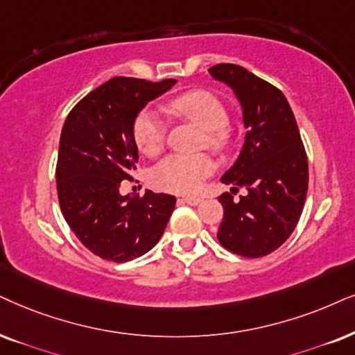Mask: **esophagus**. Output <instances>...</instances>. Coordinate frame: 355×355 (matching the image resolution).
<instances>
[{
    "mask_svg": "<svg viewBox=\"0 0 355 355\" xmlns=\"http://www.w3.org/2000/svg\"><path fill=\"white\" fill-rule=\"evenodd\" d=\"M183 201H185L187 205H191V206H198V205H201V198H195V196H185V198H183Z\"/></svg>",
    "mask_w": 355,
    "mask_h": 355,
    "instance_id": "esophagus-1",
    "label": "esophagus"
}]
</instances>
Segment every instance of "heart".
Segmentation results:
<instances>
[{
  "instance_id": "1",
  "label": "heart",
  "mask_w": 355,
  "mask_h": 355,
  "mask_svg": "<svg viewBox=\"0 0 355 355\" xmlns=\"http://www.w3.org/2000/svg\"><path fill=\"white\" fill-rule=\"evenodd\" d=\"M165 113L190 121L203 131L205 144L214 150H224L231 141L227 129V111L213 93L196 89L175 98L164 106ZM134 141L144 155L160 154L165 144V124L160 116L144 110L134 121ZM216 168V164L208 154H172L155 165L152 182L157 188L173 193H195L201 182Z\"/></svg>"
}]
</instances>
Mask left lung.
Here are the masks:
<instances>
[{
  "instance_id": "8db88e82",
  "label": "left lung",
  "mask_w": 355,
  "mask_h": 355,
  "mask_svg": "<svg viewBox=\"0 0 355 355\" xmlns=\"http://www.w3.org/2000/svg\"><path fill=\"white\" fill-rule=\"evenodd\" d=\"M211 77L227 85L239 101L245 137L241 154L221 182L248 188L239 201L219 196L224 218L218 241L242 257L273 252L297 226L308 191V159L293 111L280 89L244 67L219 64Z\"/></svg>"
}]
</instances>
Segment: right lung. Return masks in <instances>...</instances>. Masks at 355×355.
<instances>
[{
    "instance_id": "add662e5",
    "label": "right lung",
    "mask_w": 355,
    "mask_h": 355,
    "mask_svg": "<svg viewBox=\"0 0 355 355\" xmlns=\"http://www.w3.org/2000/svg\"><path fill=\"white\" fill-rule=\"evenodd\" d=\"M175 83L114 77L67 116L55 172L58 203L70 230L98 257L119 263L141 257L167 227L175 196L146 190L139 198L121 195L119 187L131 180L139 159L134 121Z\"/></svg>"
}]
</instances>
